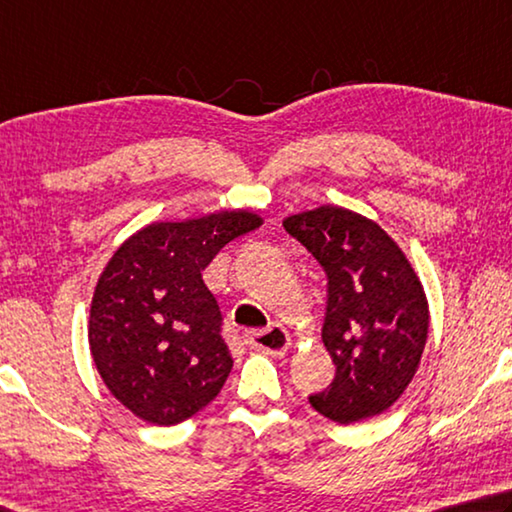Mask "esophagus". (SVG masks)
I'll use <instances>...</instances> for the list:
<instances>
[{
  "label": "esophagus",
  "mask_w": 512,
  "mask_h": 512,
  "mask_svg": "<svg viewBox=\"0 0 512 512\" xmlns=\"http://www.w3.org/2000/svg\"><path fill=\"white\" fill-rule=\"evenodd\" d=\"M246 345L257 351H264L268 356H282V353L291 347V336L280 324H273L264 331H250L246 333Z\"/></svg>",
  "instance_id": "obj_1"
}]
</instances>
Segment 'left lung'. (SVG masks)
<instances>
[{
    "mask_svg": "<svg viewBox=\"0 0 512 512\" xmlns=\"http://www.w3.org/2000/svg\"><path fill=\"white\" fill-rule=\"evenodd\" d=\"M284 228L327 273L322 342L336 365L331 387L309 396L340 425L387 412L412 383L430 329V306L414 266L374 219L320 206Z\"/></svg>",
    "mask_w": 512,
    "mask_h": 512,
    "instance_id": "obj_1",
    "label": "left lung"
}]
</instances>
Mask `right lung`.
<instances>
[{
  "label": "right lung",
  "instance_id": "add662e5",
  "mask_svg": "<svg viewBox=\"0 0 512 512\" xmlns=\"http://www.w3.org/2000/svg\"><path fill=\"white\" fill-rule=\"evenodd\" d=\"M262 224L253 210L154 221L102 268L89 309V349L102 383L145 423H181L224 387L232 358L201 271L228 241Z\"/></svg>",
  "mask_w": 512,
  "mask_h": 512
}]
</instances>
